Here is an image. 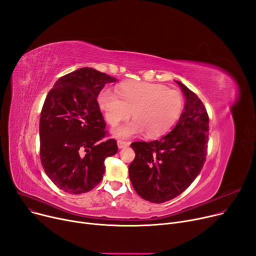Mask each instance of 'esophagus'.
<instances>
[{"instance_id":"1","label":"esophagus","mask_w":256,"mask_h":256,"mask_svg":"<svg viewBox=\"0 0 256 256\" xmlns=\"http://www.w3.org/2000/svg\"><path fill=\"white\" fill-rule=\"evenodd\" d=\"M117 145H118V148H124V147H128L130 145V143L126 142V141L118 140L117 141Z\"/></svg>"}]
</instances>
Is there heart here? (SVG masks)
<instances>
[{
    "instance_id": "b5f03b06",
    "label": "heart",
    "mask_w": 256,
    "mask_h": 256,
    "mask_svg": "<svg viewBox=\"0 0 256 256\" xmlns=\"http://www.w3.org/2000/svg\"><path fill=\"white\" fill-rule=\"evenodd\" d=\"M116 93L104 88L96 102L110 126L128 119L132 112V121L112 130L120 139L142 132L146 138L162 136L178 119L184 108L182 93L162 84L128 80L116 87Z\"/></svg>"
}]
</instances>
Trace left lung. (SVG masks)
<instances>
[{"instance_id": "left-lung-1", "label": "left lung", "mask_w": 256, "mask_h": 256, "mask_svg": "<svg viewBox=\"0 0 256 256\" xmlns=\"http://www.w3.org/2000/svg\"><path fill=\"white\" fill-rule=\"evenodd\" d=\"M184 98L176 126L166 136L152 142H132L136 154L128 176L143 199L163 204L188 189L204 167L208 142V116L196 94L176 80Z\"/></svg>"}]
</instances>
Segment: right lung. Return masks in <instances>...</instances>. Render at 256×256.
Returning <instances> with one entry per match:
<instances>
[{
  "label": "right lung",
  "instance_id": "add662e5",
  "mask_svg": "<svg viewBox=\"0 0 256 256\" xmlns=\"http://www.w3.org/2000/svg\"><path fill=\"white\" fill-rule=\"evenodd\" d=\"M117 78L91 67L61 76L40 114V160L48 178L70 194L86 193L102 180L104 160L118 148L98 106V92Z\"/></svg>",
  "mask_w": 256,
  "mask_h": 256
}]
</instances>
